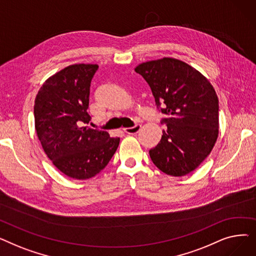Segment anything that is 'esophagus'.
Segmentation results:
<instances>
[{
  "label": "esophagus",
  "instance_id": "obj_1",
  "mask_svg": "<svg viewBox=\"0 0 256 256\" xmlns=\"http://www.w3.org/2000/svg\"><path fill=\"white\" fill-rule=\"evenodd\" d=\"M140 128H141V124H136L132 128H124V130L126 134H128V135H134V134H137L140 130Z\"/></svg>",
  "mask_w": 256,
  "mask_h": 256
}]
</instances>
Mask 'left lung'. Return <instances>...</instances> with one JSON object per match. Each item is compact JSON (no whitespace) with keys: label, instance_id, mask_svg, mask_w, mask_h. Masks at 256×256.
Instances as JSON below:
<instances>
[{"label":"left lung","instance_id":"8db88e82","mask_svg":"<svg viewBox=\"0 0 256 256\" xmlns=\"http://www.w3.org/2000/svg\"><path fill=\"white\" fill-rule=\"evenodd\" d=\"M135 72L148 83L165 115L162 139L150 150L154 164L171 176L194 171L214 148L219 134V100L210 80L174 58L139 64ZM162 108H160V104Z\"/></svg>","mask_w":256,"mask_h":256}]
</instances>
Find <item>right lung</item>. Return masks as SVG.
Wrapping results in <instances>:
<instances>
[{"label": "right lung", "instance_id": "add662e5", "mask_svg": "<svg viewBox=\"0 0 256 256\" xmlns=\"http://www.w3.org/2000/svg\"><path fill=\"white\" fill-rule=\"evenodd\" d=\"M98 68V64L67 66L46 80L35 98V130L42 148L57 169L74 180L96 176L120 141L83 126L90 121V84Z\"/></svg>", "mask_w": 256, "mask_h": 256}]
</instances>
